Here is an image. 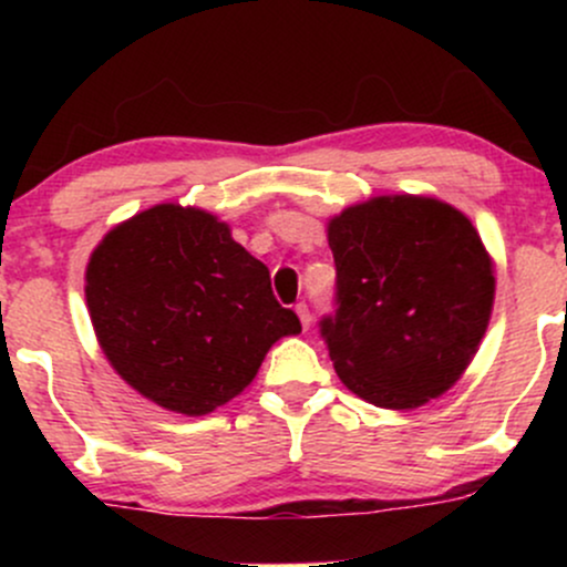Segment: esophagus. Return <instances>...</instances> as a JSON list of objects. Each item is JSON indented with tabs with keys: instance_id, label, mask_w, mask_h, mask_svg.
I'll return each mask as SVG.
<instances>
[{
	"instance_id": "1",
	"label": "esophagus",
	"mask_w": 567,
	"mask_h": 567,
	"mask_svg": "<svg viewBox=\"0 0 567 567\" xmlns=\"http://www.w3.org/2000/svg\"><path fill=\"white\" fill-rule=\"evenodd\" d=\"M296 315H298V320H301L303 330H309V324H311V311H309V306H306L303 301L296 303Z\"/></svg>"
}]
</instances>
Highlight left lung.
<instances>
[{"mask_svg":"<svg viewBox=\"0 0 567 567\" xmlns=\"http://www.w3.org/2000/svg\"><path fill=\"white\" fill-rule=\"evenodd\" d=\"M336 311L320 320L338 379L379 408L453 386L491 320L493 264L470 218L426 197H379L330 220Z\"/></svg>","mask_w":567,"mask_h":567,"instance_id":"8db88e82","label":"left lung"}]
</instances>
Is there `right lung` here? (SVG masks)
Instances as JSON below:
<instances>
[{"label": "right lung", "instance_id": "1", "mask_svg": "<svg viewBox=\"0 0 567 567\" xmlns=\"http://www.w3.org/2000/svg\"><path fill=\"white\" fill-rule=\"evenodd\" d=\"M84 296L116 373L186 415L229 402L277 338L301 333L266 264L194 207L157 205L109 231L90 256Z\"/></svg>", "mask_w": 567, "mask_h": 567}]
</instances>
